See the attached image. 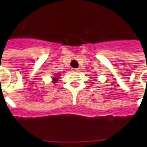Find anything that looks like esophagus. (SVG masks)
Returning <instances> with one entry per match:
<instances>
[{
  "label": "esophagus",
  "instance_id": "obj_1",
  "mask_svg": "<svg viewBox=\"0 0 147 147\" xmlns=\"http://www.w3.org/2000/svg\"><path fill=\"white\" fill-rule=\"evenodd\" d=\"M71 71H75V72H76V71H78V69H71Z\"/></svg>",
  "mask_w": 147,
  "mask_h": 147
}]
</instances>
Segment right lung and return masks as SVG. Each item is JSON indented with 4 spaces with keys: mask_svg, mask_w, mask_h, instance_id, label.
<instances>
[{
    "mask_svg": "<svg viewBox=\"0 0 147 147\" xmlns=\"http://www.w3.org/2000/svg\"><path fill=\"white\" fill-rule=\"evenodd\" d=\"M57 75H59V74H57ZM58 79H59V77H54V78H53V82L55 83L58 81Z\"/></svg>",
    "mask_w": 147,
    "mask_h": 147,
    "instance_id": "add662e5",
    "label": "right lung"
}]
</instances>
